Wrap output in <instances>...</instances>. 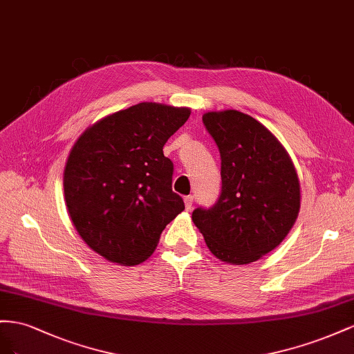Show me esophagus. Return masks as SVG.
<instances>
[{
  "instance_id": "1",
  "label": "esophagus",
  "mask_w": 354,
  "mask_h": 354,
  "mask_svg": "<svg viewBox=\"0 0 354 354\" xmlns=\"http://www.w3.org/2000/svg\"><path fill=\"white\" fill-rule=\"evenodd\" d=\"M184 201H185V207L189 210L191 207H193L194 197H193V196H187V197H184Z\"/></svg>"
}]
</instances>
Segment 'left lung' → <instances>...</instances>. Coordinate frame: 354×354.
<instances>
[{
	"label": "left lung",
	"mask_w": 354,
	"mask_h": 354,
	"mask_svg": "<svg viewBox=\"0 0 354 354\" xmlns=\"http://www.w3.org/2000/svg\"><path fill=\"white\" fill-rule=\"evenodd\" d=\"M203 124L221 156V194L193 212L212 254L243 266L277 248L299 212V180L281 144L236 109L206 113Z\"/></svg>",
	"instance_id": "left-lung-1"
}]
</instances>
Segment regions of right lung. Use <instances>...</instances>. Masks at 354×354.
<instances>
[{
	"label": "right lung",
	"instance_id": "add662e5",
	"mask_svg": "<svg viewBox=\"0 0 354 354\" xmlns=\"http://www.w3.org/2000/svg\"><path fill=\"white\" fill-rule=\"evenodd\" d=\"M188 108L140 102L111 114L78 138L64 174L65 201L78 234L111 262L135 266L185 209L171 189L167 139Z\"/></svg>",
	"mask_w": 354,
	"mask_h": 354
}]
</instances>
